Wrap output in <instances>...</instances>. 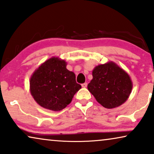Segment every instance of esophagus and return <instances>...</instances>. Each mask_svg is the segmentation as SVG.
I'll return each mask as SVG.
<instances>
[{
  "label": "esophagus",
  "instance_id": "esophagus-1",
  "mask_svg": "<svg viewBox=\"0 0 154 154\" xmlns=\"http://www.w3.org/2000/svg\"><path fill=\"white\" fill-rule=\"evenodd\" d=\"M87 86H88V83H87V82H85V83H82V88H86Z\"/></svg>",
  "mask_w": 154,
  "mask_h": 154
}]
</instances>
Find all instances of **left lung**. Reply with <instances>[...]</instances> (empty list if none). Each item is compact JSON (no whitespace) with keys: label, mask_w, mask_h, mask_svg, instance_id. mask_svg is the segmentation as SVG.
I'll return each mask as SVG.
<instances>
[{"label":"left lung","mask_w":154,"mask_h":154,"mask_svg":"<svg viewBox=\"0 0 154 154\" xmlns=\"http://www.w3.org/2000/svg\"><path fill=\"white\" fill-rule=\"evenodd\" d=\"M88 90L104 108H114L125 102L132 90L128 73L113 62L96 66Z\"/></svg>","instance_id":"1"}]
</instances>
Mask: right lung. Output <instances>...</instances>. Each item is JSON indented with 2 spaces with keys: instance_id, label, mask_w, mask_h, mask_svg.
I'll use <instances>...</instances> for the list:
<instances>
[{
  "instance_id": "add662e5",
  "label": "right lung",
  "mask_w": 154,
  "mask_h": 154,
  "mask_svg": "<svg viewBox=\"0 0 154 154\" xmlns=\"http://www.w3.org/2000/svg\"><path fill=\"white\" fill-rule=\"evenodd\" d=\"M64 60L52 57L42 64L30 78L31 94L44 108L58 111L72 101L81 85L74 73L66 69Z\"/></svg>"
}]
</instances>
